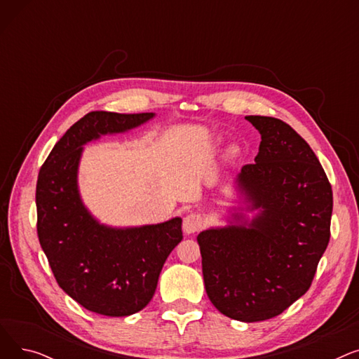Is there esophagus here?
Instances as JSON below:
<instances>
[{"instance_id": "esophagus-1", "label": "esophagus", "mask_w": 359, "mask_h": 359, "mask_svg": "<svg viewBox=\"0 0 359 359\" xmlns=\"http://www.w3.org/2000/svg\"><path fill=\"white\" fill-rule=\"evenodd\" d=\"M202 227V218L198 214H189L183 218V231L186 234H194Z\"/></svg>"}]
</instances>
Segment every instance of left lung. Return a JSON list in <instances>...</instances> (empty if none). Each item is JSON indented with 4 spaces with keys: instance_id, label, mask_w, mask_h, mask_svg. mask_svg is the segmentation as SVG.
I'll list each match as a JSON object with an SVG mask.
<instances>
[{
    "instance_id": "1",
    "label": "left lung",
    "mask_w": 359,
    "mask_h": 359,
    "mask_svg": "<svg viewBox=\"0 0 359 359\" xmlns=\"http://www.w3.org/2000/svg\"><path fill=\"white\" fill-rule=\"evenodd\" d=\"M246 119L262 141L256 163L243 165L237 182L250 210L262 211L196 240L211 303L224 316L253 323L279 316L309 291L330 240L333 194L313 149L288 123Z\"/></svg>"
}]
</instances>
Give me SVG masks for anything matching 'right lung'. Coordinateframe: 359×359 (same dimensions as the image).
Wrapping results in <instances>:
<instances>
[{"mask_svg":"<svg viewBox=\"0 0 359 359\" xmlns=\"http://www.w3.org/2000/svg\"><path fill=\"white\" fill-rule=\"evenodd\" d=\"M154 113L90 111L55 144L36 184L37 237L58 285L84 309L110 317L138 313L153 298L164 262L182 241V219L109 229L80 199L83 145L135 128Z\"/></svg>","mask_w":359,"mask_h":359,"instance_id":"1","label":"right lung"}]
</instances>
